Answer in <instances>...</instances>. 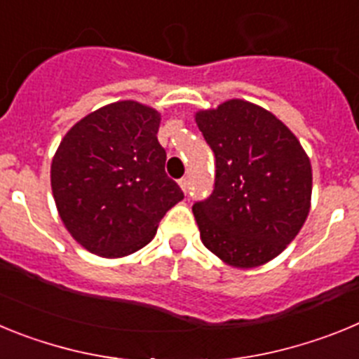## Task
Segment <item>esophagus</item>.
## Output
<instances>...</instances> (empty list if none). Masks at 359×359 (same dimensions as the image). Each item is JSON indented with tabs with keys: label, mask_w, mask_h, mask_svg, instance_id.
<instances>
[{
	"label": "esophagus",
	"mask_w": 359,
	"mask_h": 359,
	"mask_svg": "<svg viewBox=\"0 0 359 359\" xmlns=\"http://www.w3.org/2000/svg\"><path fill=\"white\" fill-rule=\"evenodd\" d=\"M180 187H182V190L183 192H189V177H182V180H180Z\"/></svg>",
	"instance_id": "1"
}]
</instances>
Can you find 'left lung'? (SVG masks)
<instances>
[{"mask_svg":"<svg viewBox=\"0 0 359 359\" xmlns=\"http://www.w3.org/2000/svg\"><path fill=\"white\" fill-rule=\"evenodd\" d=\"M215 156L210 198L196 201L203 244L233 268H257L286 250L311 208V161L264 107L231 98L196 113Z\"/></svg>","mask_w":359,"mask_h":359,"instance_id":"obj_1","label":"left lung"}]
</instances>
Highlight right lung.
<instances>
[{"instance_id":"obj_1","label":"right lung","mask_w":359,"mask_h":359,"mask_svg":"<svg viewBox=\"0 0 359 359\" xmlns=\"http://www.w3.org/2000/svg\"><path fill=\"white\" fill-rule=\"evenodd\" d=\"M160 113L135 100L107 104L79 120L52 160V192L66 230L95 255L116 259L151 243L183 199L165 174Z\"/></svg>"}]
</instances>
